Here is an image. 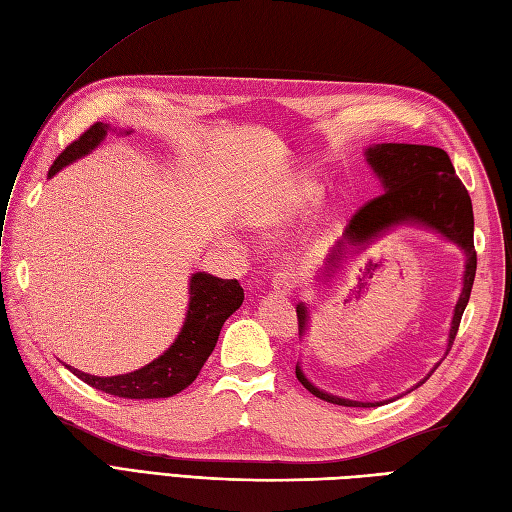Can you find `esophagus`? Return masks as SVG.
I'll use <instances>...</instances> for the list:
<instances>
[{"instance_id":"esophagus-1","label":"esophagus","mask_w":512,"mask_h":512,"mask_svg":"<svg viewBox=\"0 0 512 512\" xmlns=\"http://www.w3.org/2000/svg\"><path fill=\"white\" fill-rule=\"evenodd\" d=\"M295 286H297L295 273L293 271H280V273H276V278H273L271 289L280 293V295H291L295 291Z\"/></svg>"}]
</instances>
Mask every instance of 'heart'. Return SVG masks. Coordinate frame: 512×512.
<instances>
[{
	"label": "heart",
	"instance_id": "1",
	"mask_svg": "<svg viewBox=\"0 0 512 512\" xmlns=\"http://www.w3.org/2000/svg\"><path fill=\"white\" fill-rule=\"evenodd\" d=\"M317 195H319L317 186H313V184L299 186L297 191L280 197L278 202L267 204L263 210H260V213H258V223H263L265 228H269V226L271 228H278V226H282V223L293 219L299 213V210H304V208H308L310 204H313L315 199H317Z\"/></svg>",
	"mask_w": 512,
	"mask_h": 512
}]
</instances>
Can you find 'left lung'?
I'll use <instances>...</instances> for the list:
<instances>
[{"label": "left lung", "instance_id": "obj_1", "mask_svg": "<svg viewBox=\"0 0 512 512\" xmlns=\"http://www.w3.org/2000/svg\"><path fill=\"white\" fill-rule=\"evenodd\" d=\"M367 160L373 167V171L380 176L384 193L369 199L367 204L360 206L352 215L350 223H347L345 228L343 241L336 245L332 258L328 260L332 267H328L326 273L330 276V271L339 265V260L347 249L354 252V247L367 243L371 236H376L378 232L393 226V223L419 221V223H426V226L434 230H439L443 236H447V239L463 247L467 254L463 293H460L456 310H454L450 347H447V352H450L458 334L460 319H463V313L469 302L473 278H476V267H478L476 247H473L471 197L465 189V184L456 176L450 156H447V152H443L441 147L382 143L376 147H369ZM297 326H299V336H302L306 330L304 304L297 306ZM295 376L310 393L317 395L323 402L339 404V406H354V408L380 406V404L341 400V397L323 393L304 378V373L299 371V367H295Z\"/></svg>", "mask_w": 512, "mask_h": 512}]
</instances>
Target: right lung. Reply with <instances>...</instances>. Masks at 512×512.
I'll return each mask as SVG.
<instances>
[{
    "label": "right lung",
    "instance_id": "right-lung-1",
    "mask_svg": "<svg viewBox=\"0 0 512 512\" xmlns=\"http://www.w3.org/2000/svg\"><path fill=\"white\" fill-rule=\"evenodd\" d=\"M106 130L108 126H104L102 121L84 130L54 160V165L49 167V176H54L71 160L89 154L95 145L102 143ZM243 297L245 293L239 280H221L210 276V273H195L191 278V304L184 328L165 354L143 369L123 373V376L99 378L71 369L73 376H78L93 389L108 395L128 397V400H156V397L176 395L199 376L208 356L215 350L221 326L243 304Z\"/></svg>",
    "mask_w": 512,
    "mask_h": 512
}]
</instances>
